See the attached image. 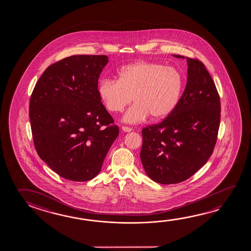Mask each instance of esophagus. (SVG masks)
Returning <instances> with one entry per match:
<instances>
[{
    "mask_svg": "<svg viewBox=\"0 0 251 251\" xmlns=\"http://www.w3.org/2000/svg\"><path fill=\"white\" fill-rule=\"evenodd\" d=\"M122 129H123V131L124 132H130L132 130L131 127H126V126H123Z\"/></svg>",
    "mask_w": 251,
    "mask_h": 251,
    "instance_id": "1",
    "label": "esophagus"
}]
</instances>
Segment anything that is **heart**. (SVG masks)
Segmentation results:
<instances>
[{
    "mask_svg": "<svg viewBox=\"0 0 251 251\" xmlns=\"http://www.w3.org/2000/svg\"><path fill=\"white\" fill-rule=\"evenodd\" d=\"M184 77L179 70L156 62L138 61L123 66L117 73V81L102 79L98 93L107 110L124 111L127 124H138L151 115L153 120L164 119L171 115L182 95Z\"/></svg>",
    "mask_w": 251,
    "mask_h": 251,
    "instance_id": "obj_1",
    "label": "heart"
}]
</instances>
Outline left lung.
Returning a JSON list of instances; mask_svg holds the SVG:
<instances>
[{
	"mask_svg": "<svg viewBox=\"0 0 251 251\" xmlns=\"http://www.w3.org/2000/svg\"><path fill=\"white\" fill-rule=\"evenodd\" d=\"M186 60L187 82L177 107L160 124L142 130L144 171L163 185L192 177L207 162L217 141L221 100L216 86L201 61Z\"/></svg>",
	"mask_w": 251,
	"mask_h": 251,
	"instance_id": "1",
	"label": "left lung"
}]
</instances>
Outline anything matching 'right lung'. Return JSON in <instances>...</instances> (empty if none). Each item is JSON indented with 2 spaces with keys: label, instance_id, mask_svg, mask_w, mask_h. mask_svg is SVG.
<instances>
[{
  "label": "right lung",
  "instance_id": "1",
  "mask_svg": "<svg viewBox=\"0 0 251 251\" xmlns=\"http://www.w3.org/2000/svg\"><path fill=\"white\" fill-rule=\"evenodd\" d=\"M105 55H74L46 68L29 100L38 156L64 178L90 180L99 174L119 127L104 107L98 79Z\"/></svg>",
  "mask_w": 251,
  "mask_h": 251
}]
</instances>
